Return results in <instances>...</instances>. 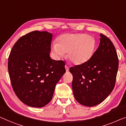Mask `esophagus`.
<instances>
[{
	"label": "esophagus",
	"mask_w": 126,
	"mask_h": 126,
	"mask_svg": "<svg viewBox=\"0 0 126 126\" xmlns=\"http://www.w3.org/2000/svg\"><path fill=\"white\" fill-rule=\"evenodd\" d=\"M65 70H66V72H68V71H69V67H67V65H65Z\"/></svg>",
	"instance_id": "34e87169"
}]
</instances>
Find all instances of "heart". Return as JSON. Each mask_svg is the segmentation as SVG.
<instances>
[{"label": "heart", "instance_id": "b5f03b06", "mask_svg": "<svg viewBox=\"0 0 126 126\" xmlns=\"http://www.w3.org/2000/svg\"><path fill=\"white\" fill-rule=\"evenodd\" d=\"M96 46L95 39L85 33L61 35L52 45V51L59 58L67 52V58L75 64H82L92 57Z\"/></svg>", "mask_w": 126, "mask_h": 126}]
</instances>
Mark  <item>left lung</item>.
Wrapping results in <instances>:
<instances>
[{
    "instance_id": "8db88e82",
    "label": "left lung",
    "mask_w": 126,
    "mask_h": 126,
    "mask_svg": "<svg viewBox=\"0 0 126 126\" xmlns=\"http://www.w3.org/2000/svg\"><path fill=\"white\" fill-rule=\"evenodd\" d=\"M100 44L87 62L69 68L73 75L74 97L80 104H100L113 90L119 65L117 51L110 39L100 34Z\"/></svg>"
}]
</instances>
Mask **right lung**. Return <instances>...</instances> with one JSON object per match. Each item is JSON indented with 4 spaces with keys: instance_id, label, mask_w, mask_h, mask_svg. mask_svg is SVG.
Here are the masks:
<instances>
[{
    "instance_id": "add662e5",
    "label": "right lung",
    "mask_w": 126,
    "mask_h": 126,
    "mask_svg": "<svg viewBox=\"0 0 126 126\" xmlns=\"http://www.w3.org/2000/svg\"><path fill=\"white\" fill-rule=\"evenodd\" d=\"M52 34L31 32L15 43L8 58L11 84L28 106L42 108L50 102L57 82L65 72V63L50 57Z\"/></svg>"
}]
</instances>
